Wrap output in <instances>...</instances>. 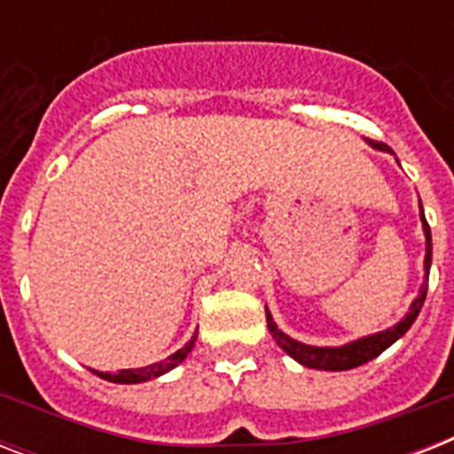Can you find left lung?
I'll list each match as a JSON object with an SVG mask.
<instances>
[{
    "instance_id": "8db88e82",
    "label": "left lung",
    "mask_w": 454,
    "mask_h": 454,
    "mask_svg": "<svg viewBox=\"0 0 454 454\" xmlns=\"http://www.w3.org/2000/svg\"><path fill=\"white\" fill-rule=\"evenodd\" d=\"M367 145H372L381 153H391V148L384 144H377V141H370L367 138ZM419 219H422V231L424 238H427V254H424V283L419 287V294L412 303H410V310L405 313V317H401L394 327H387V330L374 332V334H367V337H360L356 341H348L344 346H310L301 344L297 339H292L290 334H285L280 327L276 325L270 310L266 309V323H269L270 337L276 339V344L283 348L290 358H294L297 363H301L303 367H310V370H325V372H341V370H353V367L365 365L372 358H377L380 353H384L388 346L398 341V339L405 334V332L412 327V323L419 316V310L424 306V299H427V287H429V270H431V231L429 223L424 219L422 200H419Z\"/></svg>"
}]
</instances>
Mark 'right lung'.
<instances>
[{"label": "right lung", "mask_w": 454, "mask_h": 454, "mask_svg": "<svg viewBox=\"0 0 454 454\" xmlns=\"http://www.w3.org/2000/svg\"><path fill=\"white\" fill-rule=\"evenodd\" d=\"M195 339H198V332H195L176 353H171V356H167V358L160 360V363H153V365L137 367V370H120V372H98V370H94V372L98 374L101 380H108L113 381V384H141V381L155 380V377H162V374H167L169 370H174L178 363H184L185 356H188V353L192 351V346H195Z\"/></svg>", "instance_id": "obj_1"}]
</instances>
